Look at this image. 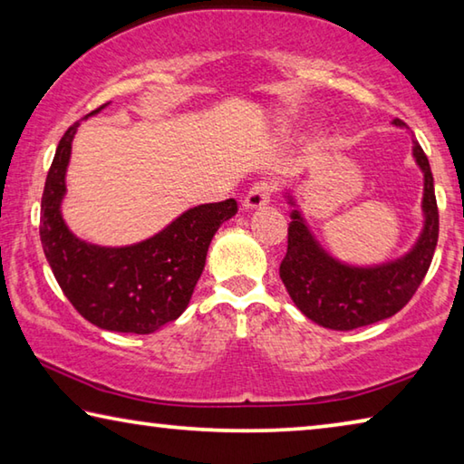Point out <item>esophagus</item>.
I'll return each instance as SVG.
<instances>
[{
    "instance_id": "obj_1",
    "label": "esophagus",
    "mask_w": 464,
    "mask_h": 464,
    "mask_svg": "<svg viewBox=\"0 0 464 464\" xmlns=\"http://www.w3.org/2000/svg\"><path fill=\"white\" fill-rule=\"evenodd\" d=\"M274 190V184L272 182H257L249 188V192L243 196V207L247 210H256V208H262L266 204L270 202V196Z\"/></svg>"
}]
</instances>
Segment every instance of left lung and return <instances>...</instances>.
Segmentation results:
<instances>
[{"label": "left lung", "mask_w": 464, "mask_h": 464, "mask_svg": "<svg viewBox=\"0 0 464 464\" xmlns=\"http://www.w3.org/2000/svg\"><path fill=\"white\" fill-rule=\"evenodd\" d=\"M392 124L405 127L399 119ZM413 157L423 174V229L405 256L384 264L350 266L329 256L288 192V204L295 208L290 213L293 221L288 225V247L280 264V278L303 315L317 325L350 332L392 317L421 285L438 243V207L430 161L418 140H413Z\"/></svg>", "instance_id": "1"}]
</instances>
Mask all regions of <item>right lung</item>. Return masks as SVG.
I'll use <instances>...</instances> for the list:
<instances>
[{
  "label": "right lung",
  "instance_id": "1",
  "mask_svg": "<svg viewBox=\"0 0 464 464\" xmlns=\"http://www.w3.org/2000/svg\"><path fill=\"white\" fill-rule=\"evenodd\" d=\"M77 127L80 122L61 137L44 182L41 241L46 262L63 293L90 324L108 332L153 334L186 311L210 241L237 213V202L229 198L188 208L153 237L124 247L75 237L61 215V202Z\"/></svg>",
  "mask_w": 464,
  "mask_h": 464
}]
</instances>
